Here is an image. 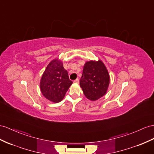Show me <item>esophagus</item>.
<instances>
[{
  "instance_id": "1",
  "label": "esophagus",
  "mask_w": 154,
  "mask_h": 154,
  "mask_svg": "<svg viewBox=\"0 0 154 154\" xmlns=\"http://www.w3.org/2000/svg\"><path fill=\"white\" fill-rule=\"evenodd\" d=\"M73 82H75V83H79V79H75L73 81Z\"/></svg>"
}]
</instances>
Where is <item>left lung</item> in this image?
I'll return each instance as SVG.
<instances>
[{"mask_svg": "<svg viewBox=\"0 0 154 154\" xmlns=\"http://www.w3.org/2000/svg\"><path fill=\"white\" fill-rule=\"evenodd\" d=\"M109 82L108 70L101 60L85 63L80 79V86L88 100L96 101L105 95Z\"/></svg>", "mask_w": 154, "mask_h": 154, "instance_id": "left-lung-1", "label": "left lung"}]
</instances>
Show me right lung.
<instances>
[{
    "mask_svg": "<svg viewBox=\"0 0 154 154\" xmlns=\"http://www.w3.org/2000/svg\"><path fill=\"white\" fill-rule=\"evenodd\" d=\"M72 83L68 72L63 67L62 62L55 58L47 65L42 76L39 86L46 99L53 103H58L64 99Z\"/></svg>",
    "mask_w": 154,
    "mask_h": 154,
    "instance_id": "obj_1",
    "label": "right lung"
}]
</instances>
